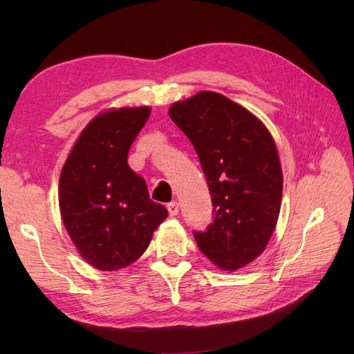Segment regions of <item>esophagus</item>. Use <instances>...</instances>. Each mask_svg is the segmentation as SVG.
Listing matches in <instances>:
<instances>
[{"mask_svg": "<svg viewBox=\"0 0 354 354\" xmlns=\"http://www.w3.org/2000/svg\"><path fill=\"white\" fill-rule=\"evenodd\" d=\"M167 208H168V212H169L171 217H174V216H177V214H178V203L176 201L169 202L168 205H167Z\"/></svg>", "mask_w": 354, "mask_h": 354, "instance_id": "obj_1", "label": "esophagus"}]
</instances>
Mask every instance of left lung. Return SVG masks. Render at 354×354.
<instances>
[{"mask_svg": "<svg viewBox=\"0 0 354 354\" xmlns=\"http://www.w3.org/2000/svg\"><path fill=\"white\" fill-rule=\"evenodd\" d=\"M168 113L194 145L211 194L214 220L195 241L211 263L238 270L264 251L279 217L283 177L273 137L218 93L201 91Z\"/></svg>", "mask_w": 354, "mask_h": 354, "instance_id": "left-lung-1", "label": "left lung"}]
</instances>
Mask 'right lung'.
Listing matches in <instances>:
<instances>
[{
    "instance_id": "1",
    "label": "right lung",
    "mask_w": 354,
    "mask_h": 354,
    "mask_svg": "<svg viewBox=\"0 0 354 354\" xmlns=\"http://www.w3.org/2000/svg\"><path fill=\"white\" fill-rule=\"evenodd\" d=\"M151 108H121L88 122L63 165L59 207L82 259L99 270L133 264L147 250L168 211L149 198L146 181L128 167V151Z\"/></svg>"
}]
</instances>
